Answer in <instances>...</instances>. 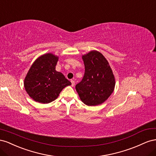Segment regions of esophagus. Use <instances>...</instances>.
<instances>
[{
    "instance_id": "34e87169",
    "label": "esophagus",
    "mask_w": 156,
    "mask_h": 156,
    "mask_svg": "<svg viewBox=\"0 0 156 156\" xmlns=\"http://www.w3.org/2000/svg\"><path fill=\"white\" fill-rule=\"evenodd\" d=\"M70 82L72 83V86H74L75 85V82L73 80H71Z\"/></svg>"
}]
</instances>
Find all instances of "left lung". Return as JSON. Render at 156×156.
<instances>
[{
    "label": "left lung",
    "mask_w": 156,
    "mask_h": 156,
    "mask_svg": "<svg viewBox=\"0 0 156 156\" xmlns=\"http://www.w3.org/2000/svg\"><path fill=\"white\" fill-rule=\"evenodd\" d=\"M85 73L76 90L83 103L87 106L99 105L108 99L115 87V78L103 54L91 51L82 56Z\"/></svg>",
    "instance_id": "obj_1"
}]
</instances>
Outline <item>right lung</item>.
<instances>
[{"label": "right lung", "instance_id": "add662e5", "mask_svg": "<svg viewBox=\"0 0 156 156\" xmlns=\"http://www.w3.org/2000/svg\"><path fill=\"white\" fill-rule=\"evenodd\" d=\"M58 57L44 54L35 61L24 80L29 95L35 101L49 103L55 100L59 93L71 82L61 73L55 70Z\"/></svg>", "mask_w": 156, "mask_h": 156}]
</instances>
